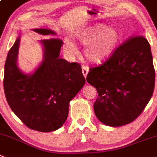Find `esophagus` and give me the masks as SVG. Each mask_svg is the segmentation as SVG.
<instances>
[{
    "mask_svg": "<svg viewBox=\"0 0 157 157\" xmlns=\"http://www.w3.org/2000/svg\"><path fill=\"white\" fill-rule=\"evenodd\" d=\"M82 70L83 75H84L85 78H86V76H87V75H88V72H89V67L82 66Z\"/></svg>",
    "mask_w": 157,
    "mask_h": 157,
    "instance_id": "obj_1",
    "label": "esophagus"
}]
</instances>
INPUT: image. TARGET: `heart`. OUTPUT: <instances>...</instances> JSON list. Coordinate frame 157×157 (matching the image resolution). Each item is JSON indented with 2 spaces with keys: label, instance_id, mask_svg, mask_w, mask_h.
I'll return each instance as SVG.
<instances>
[{
  "label": "heart",
  "instance_id": "heart-1",
  "mask_svg": "<svg viewBox=\"0 0 157 157\" xmlns=\"http://www.w3.org/2000/svg\"><path fill=\"white\" fill-rule=\"evenodd\" d=\"M78 42L85 44L84 55L94 63H99L108 59L121 39V34L116 28L104 24L86 27L74 34ZM64 50L68 55H76L78 49L69 38L64 39Z\"/></svg>",
  "mask_w": 157,
  "mask_h": 157
}]
</instances>
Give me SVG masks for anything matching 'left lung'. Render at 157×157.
<instances>
[{"mask_svg":"<svg viewBox=\"0 0 157 157\" xmlns=\"http://www.w3.org/2000/svg\"><path fill=\"white\" fill-rule=\"evenodd\" d=\"M86 80L98 92L93 107L100 122L113 127L132 122L147 106L154 89L148 41L141 36L129 38L101 66L90 68Z\"/></svg>","mask_w":157,"mask_h":157,"instance_id":"1","label":"left lung"}]
</instances>
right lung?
<instances>
[{"label": "right lung", "instance_id": "obj_1", "mask_svg": "<svg viewBox=\"0 0 157 157\" xmlns=\"http://www.w3.org/2000/svg\"><path fill=\"white\" fill-rule=\"evenodd\" d=\"M32 31L41 35H56L47 28ZM21 35L7 54L4 65V89L6 99L14 114L28 128L39 132L59 129L66 121L69 102L84 86L81 65L60 58V39L40 41L43 59L32 73L17 66Z\"/></svg>", "mask_w": 157, "mask_h": 157}]
</instances>
